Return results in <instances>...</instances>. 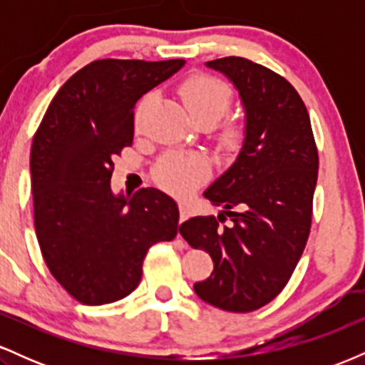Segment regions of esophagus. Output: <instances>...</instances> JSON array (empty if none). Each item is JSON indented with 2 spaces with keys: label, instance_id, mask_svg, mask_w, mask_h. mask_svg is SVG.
Masks as SVG:
<instances>
[{
  "label": "esophagus",
  "instance_id": "34e87169",
  "mask_svg": "<svg viewBox=\"0 0 365 365\" xmlns=\"http://www.w3.org/2000/svg\"><path fill=\"white\" fill-rule=\"evenodd\" d=\"M187 220H188V209L185 204H180V225Z\"/></svg>",
  "mask_w": 365,
  "mask_h": 365
}]
</instances>
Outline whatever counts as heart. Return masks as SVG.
I'll use <instances>...</instances> for the list:
<instances>
[{
  "label": "heart",
  "instance_id": "heart-1",
  "mask_svg": "<svg viewBox=\"0 0 365 365\" xmlns=\"http://www.w3.org/2000/svg\"><path fill=\"white\" fill-rule=\"evenodd\" d=\"M180 96L187 111L194 120L209 118L220 120L232 103V92L223 82L207 75H195L187 78L180 87ZM226 144L233 145L240 140V130H228L225 137ZM207 163L199 156L185 154H168L158 165L156 182L159 187L177 195H185L207 177Z\"/></svg>",
  "mask_w": 365,
  "mask_h": 365
}]
</instances>
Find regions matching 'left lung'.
Here are the masks:
<instances>
[{
    "instance_id": "left-lung-1",
    "label": "left lung",
    "mask_w": 365,
    "mask_h": 365,
    "mask_svg": "<svg viewBox=\"0 0 365 365\" xmlns=\"http://www.w3.org/2000/svg\"><path fill=\"white\" fill-rule=\"evenodd\" d=\"M206 66L237 89L244 142L232 166L204 190L223 211L190 217L180 233L215 262L211 276L194 284L197 295L223 311L250 312L283 290L304 252L319 158L307 108L292 83L240 56ZM226 215L232 223L223 227Z\"/></svg>"
}]
</instances>
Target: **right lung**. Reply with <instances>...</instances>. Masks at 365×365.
Instances as JSON below:
<instances>
[{
	"mask_svg": "<svg viewBox=\"0 0 365 365\" xmlns=\"http://www.w3.org/2000/svg\"><path fill=\"white\" fill-rule=\"evenodd\" d=\"M183 60H98L49 104L31 149L34 225L51 274L87 305L116 302L140 283L149 247L177 237L170 195L111 190L113 158L132 145L133 108Z\"/></svg>",
	"mask_w": 365,
	"mask_h": 365,
	"instance_id": "add662e5",
	"label": "right lung"
}]
</instances>
